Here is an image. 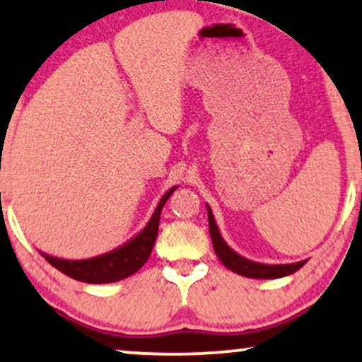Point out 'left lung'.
I'll list each match as a JSON object with an SVG mask.
<instances>
[{
    "mask_svg": "<svg viewBox=\"0 0 362 362\" xmlns=\"http://www.w3.org/2000/svg\"><path fill=\"white\" fill-rule=\"evenodd\" d=\"M207 207V217H209V232L212 245H214V252L217 259L222 262V265L227 267V269L235 272L242 276H247V279H260V280H272V279H281V276L295 274L296 270H300L301 267L306 264V260L295 262V264H260V262H254L245 259L240 254H237L235 250H232L227 242L222 239L219 227L216 224L214 214H212L211 207Z\"/></svg>",
    "mask_w": 362,
    "mask_h": 362,
    "instance_id": "1",
    "label": "left lung"
}]
</instances>
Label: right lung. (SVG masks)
<instances>
[{
	"label": "right lung",
	"instance_id": "add662e5",
	"mask_svg": "<svg viewBox=\"0 0 362 362\" xmlns=\"http://www.w3.org/2000/svg\"><path fill=\"white\" fill-rule=\"evenodd\" d=\"M176 187L177 186H173L170 191H166V194L158 202L151 219L135 237L107 254L82 260H67L44 254V252H39V254L64 275L71 276L74 280L86 281V284H112V281L127 279L140 270L148 257L151 255L158 235V227H160L161 209L173 192L176 191Z\"/></svg>",
	"mask_w": 362,
	"mask_h": 362
}]
</instances>
